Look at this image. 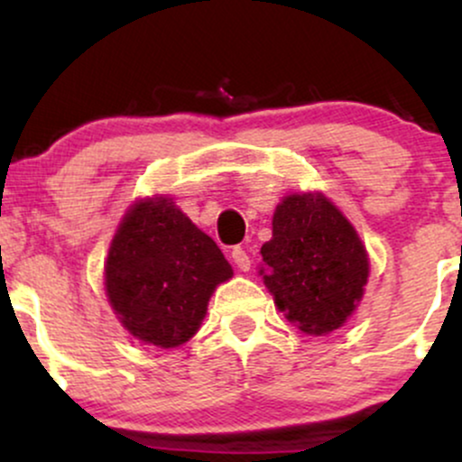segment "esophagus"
Instances as JSON below:
<instances>
[{
    "label": "esophagus",
    "mask_w": 462,
    "mask_h": 462,
    "mask_svg": "<svg viewBox=\"0 0 462 462\" xmlns=\"http://www.w3.org/2000/svg\"><path fill=\"white\" fill-rule=\"evenodd\" d=\"M232 263H235L241 272H249V267H252V261H249L247 252L243 247L232 249Z\"/></svg>",
    "instance_id": "34e87169"
}]
</instances>
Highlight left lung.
<instances>
[{"label": "left lung", "mask_w": 462, "mask_h": 462, "mask_svg": "<svg viewBox=\"0 0 462 462\" xmlns=\"http://www.w3.org/2000/svg\"><path fill=\"white\" fill-rule=\"evenodd\" d=\"M258 273L293 326L326 337L354 315L369 278L356 227L319 190L291 193L275 206Z\"/></svg>", "instance_id": "left-lung-1"}]
</instances>
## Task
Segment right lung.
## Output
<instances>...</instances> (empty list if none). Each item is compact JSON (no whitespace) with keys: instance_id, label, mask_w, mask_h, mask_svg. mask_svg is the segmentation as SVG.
Wrapping results in <instances>:
<instances>
[{"instance_id":"obj_1","label":"right lung","mask_w":462,"mask_h":462,"mask_svg":"<svg viewBox=\"0 0 462 462\" xmlns=\"http://www.w3.org/2000/svg\"><path fill=\"white\" fill-rule=\"evenodd\" d=\"M232 267L208 235L169 195L136 199L116 226L104 289L132 337L162 349L195 337L210 295Z\"/></svg>"}]
</instances>
